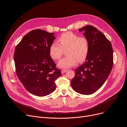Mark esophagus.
<instances>
[{
	"label": "esophagus",
	"mask_w": 127,
	"mask_h": 127,
	"mask_svg": "<svg viewBox=\"0 0 127 127\" xmlns=\"http://www.w3.org/2000/svg\"><path fill=\"white\" fill-rule=\"evenodd\" d=\"M66 71H67V70H66V69H62V70H61V73H62V74H64V73H65V72H66Z\"/></svg>",
	"instance_id": "obj_1"
}]
</instances>
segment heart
<instances>
[{
  "label": "heart",
  "instance_id": "1",
  "mask_svg": "<svg viewBox=\"0 0 127 127\" xmlns=\"http://www.w3.org/2000/svg\"><path fill=\"white\" fill-rule=\"evenodd\" d=\"M60 45L52 43L49 49V55L53 60L61 58L64 50H66L67 56L61 59L58 63V67L67 69L74 66L77 61L83 62L87 58L89 51V42L84 36H80L70 32L60 36L58 39Z\"/></svg>",
  "mask_w": 127,
  "mask_h": 127
}]
</instances>
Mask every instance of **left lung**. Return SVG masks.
Here are the masks:
<instances>
[{"instance_id":"8db88e82","label":"left lung","mask_w":127,"mask_h":127,"mask_svg":"<svg viewBox=\"0 0 127 127\" xmlns=\"http://www.w3.org/2000/svg\"><path fill=\"white\" fill-rule=\"evenodd\" d=\"M89 42V51L85 61L75 69L71 81L73 90L82 95L97 91L109 77L113 65V51L111 42L94 27L88 25L78 30Z\"/></svg>"}]
</instances>
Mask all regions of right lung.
Here are the masks:
<instances>
[{"label":"right lung","mask_w":127,"mask_h":127,"mask_svg":"<svg viewBox=\"0 0 127 127\" xmlns=\"http://www.w3.org/2000/svg\"><path fill=\"white\" fill-rule=\"evenodd\" d=\"M55 38L54 33L33 30L15 47L17 76L25 89L34 95L42 97L51 94L56 90L55 81L62 75L49 55V47Z\"/></svg>","instance_id":"add662e5"}]
</instances>
